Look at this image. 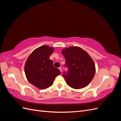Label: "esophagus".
Listing matches in <instances>:
<instances>
[{"label": "esophagus", "instance_id": "34e87169", "mask_svg": "<svg viewBox=\"0 0 121 121\" xmlns=\"http://www.w3.org/2000/svg\"><path fill=\"white\" fill-rule=\"evenodd\" d=\"M58 69H60V72H62V68H61V67H60V68H58Z\"/></svg>", "mask_w": 121, "mask_h": 121}]
</instances>
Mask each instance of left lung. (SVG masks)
<instances>
[{"instance_id": "left-lung-1", "label": "left lung", "mask_w": 121, "mask_h": 121, "mask_svg": "<svg viewBox=\"0 0 121 121\" xmlns=\"http://www.w3.org/2000/svg\"><path fill=\"white\" fill-rule=\"evenodd\" d=\"M61 52L69 68L68 72L63 74L67 84L75 89L87 86L95 74V65L92 58L78 46L67 47L62 50Z\"/></svg>"}]
</instances>
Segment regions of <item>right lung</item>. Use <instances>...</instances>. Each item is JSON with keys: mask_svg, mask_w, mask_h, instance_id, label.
<instances>
[{"mask_svg": "<svg viewBox=\"0 0 121 121\" xmlns=\"http://www.w3.org/2000/svg\"><path fill=\"white\" fill-rule=\"evenodd\" d=\"M53 50V47L42 45L33 51L25 63L24 69L28 81L40 89L52 86L56 77L61 73L49 59Z\"/></svg>", "mask_w": 121, "mask_h": 121, "instance_id": "1", "label": "right lung"}]
</instances>
